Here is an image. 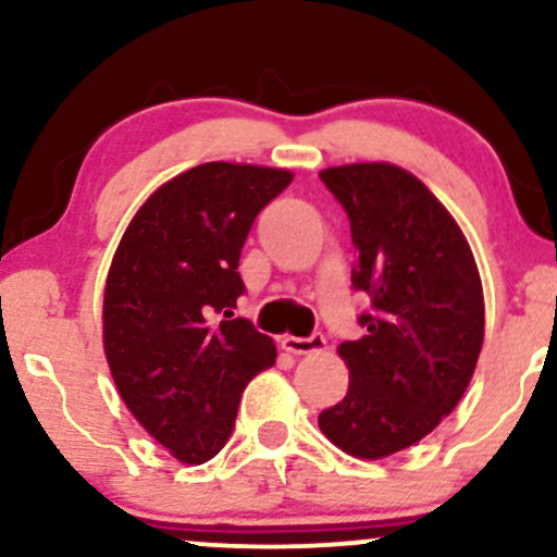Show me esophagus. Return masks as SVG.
I'll list each match as a JSON object with an SVG mask.
<instances>
[{"mask_svg":"<svg viewBox=\"0 0 557 557\" xmlns=\"http://www.w3.org/2000/svg\"><path fill=\"white\" fill-rule=\"evenodd\" d=\"M283 348L290 350V354H296V356L317 354V350L324 348V335H322V332H314V335H309V337L285 335L283 337Z\"/></svg>","mask_w":557,"mask_h":557,"instance_id":"obj_1","label":"esophagus"}]
</instances>
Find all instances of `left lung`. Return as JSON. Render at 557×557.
<instances>
[{
	"instance_id": "8db88e82",
	"label": "left lung",
	"mask_w": 557,
	"mask_h": 557,
	"mask_svg": "<svg viewBox=\"0 0 557 557\" xmlns=\"http://www.w3.org/2000/svg\"><path fill=\"white\" fill-rule=\"evenodd\" d=\"M350 222V283L372 298L361 341L337 348L348 393L319 430L356 458H385L426 437L463 398L484 341V298L461 227L424 183L395 164L319 172Z\"/></svg>"
}]
</instances>
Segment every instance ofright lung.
Here are the masks:
<instances>
[{
  "instance_id": "1",
  "label": "right lung",
  "mask_w": 557,
  "mask_h": 557,
  "mask_svg": "<svg viewBox=\"0 0 557 557\" xmlns=\"http://www.w3.org/2000/svg\"><path fill=\"white\" fill-rule=\"evenodd\" d=\"M287 170L207 162L164 183L127 225L104 287V354L120 398L177 461L203 463L233 434L243 389L277 359L235 317L240 248L290 185Z\"/></svg>"
}]
</instances>
